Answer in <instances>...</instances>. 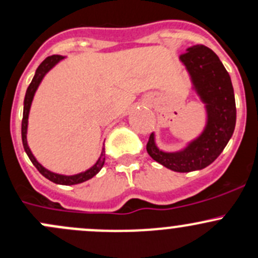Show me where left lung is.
Returning a JSON list of instances; mask_svg holds the SVG:
<instances>
[{"mask_svg":"<svg viewBox=\"0 0 258 258\" xmlns=\"http://www.w3.org/2000/svg\"><path fill=\"white\" fill-rule=\"evenodd\" d=\"M179 61L189 76L190 89L205 105V128L177 152L159 149L152 133L147 152L168 169L188 173L208 167L223 152L236 126V101L229 74L211 48L188 47Z\"/></svg>","mask_w":258,"mask_h":258,"instance_id":"left-lung-1","label":"left lung"}]
</instances>
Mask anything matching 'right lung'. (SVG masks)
Wrapping results in <instances>:
<instances>
[{
  "mask_svg": "<svg viewBox=\"0 0 258 258\" xmlns=\"http://www.w3.org/2000/svg\"><path fill=\"white\" fill-rule=\"evenodd\" d=\"M65 58V56L61 55H52L46 57L45 60L40 63L39 68L36 69V73H35L34 78H32L31 84L29 85L26 90V95H25L24 100V115H22V125H21V135H22V144H24V149L26 152L27 157L30 158V160L32 162V164L37 168L40 173L45 178H47L51 182L56 183V184L61 185H74L79 184V183L86 182V180L91 179L94 175L98 174L100 172V169L103 168L104 163H105V157H104V148L101 149L100 157L98 158V160L95 162V164L91 165L89 169L84 170V172L76 173V174L66 175V174H60V173H55L48 170L47 168H45L39 160L35 158V155L32 154L31 149H30L29 144H27V126H29V115H30V109H31L32 100H34V96L36 94L37 89H39L40 84H41L42 79L45 78L46 74L51 70L52 68H55L60 61H62Z\"/></svg>",
  "mask_w": 258,
  "mask_h": 258,
  "instance_id": "add662e5",
  "label": "right lung"
}]
</instances>
